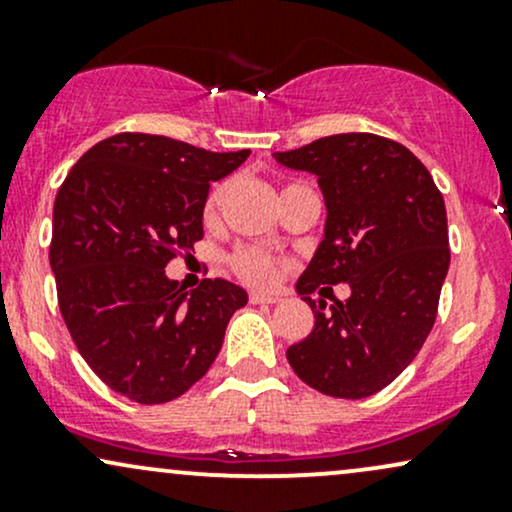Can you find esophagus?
Instances as JSON below:
<instances>
[{
    "mask_svg": "<svg viewBox=\"0 0 512 512\" xmlns=\"http://www.w3.org/2000/svg\"><path fill=\"white\" fill-rule=\"evenodd\" d=\"M281 298L276 293H260V291H252L250 293V303L260 305V303H279Z\"/></svg>",
    "mask_w": 512,
    "mask_h": 512,
    "instance_id": "34e87169",
    "label": "esophagus"
}]
</instances>
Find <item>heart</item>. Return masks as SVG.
<instances>
[{"mask_svg":"<svg viewBox=\"0 0 512 512\" xmlns=\"http://www.w3.org/2000/svg\"><path fill=\"white\" fill-rule=\"evenodd\" d=\"M289 187H293V185H289ZM223 197H226V185L214 187V190L209 192L207 204H204V216H207V219H214V216L219 214ZM231 267H233V272L240 276V279H245L248 284H257V286L269 284L276 274L274 260L260 248H238L231 255Z\"/></svg>","mask_w":512,"mask_h":512,"instance_id":"obj_1","label":"heart"}]
</instances>
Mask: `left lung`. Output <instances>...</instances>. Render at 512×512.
<instances>
[{
	"instance_id": "1",
	"label": "left lung",
	"mask_w": 512,
	"mask_h": 512,
	"mask_svg": "<svg viewBox=\"0 0 512 512\" xmlns=\"http://www.w3.org/2000/svg\"><path fill=\"white\" fill-rule=\"evenodd\" d=\"M272 156L313 173L327 209L325 236L296 281L315 327L286 358L322 395H375L414 361L436 322L450 267L443 195L407 146L378 134H332ZM334 283H349L352 296L325 314L309 293Z\"/></svg>"
}]
</instances>
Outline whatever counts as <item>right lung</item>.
<instances>
[{
	"instance_id": "1",
	"label": "right lung",
	"mask_w": 512,
	"mask_h": 512,
	"mask_svg": "<svg viewBox=\"0 0 512 512\" xmlns=\"http://www.w3.org/2000/svg\"><path fill=\"white\" fill-rule=\"evenodd\" d=\"M248 156L125 132L69 170L52 211L50 267L64 325L110 390L139 404L170 402L219 356L248 293L226 279L185 291L166 264L204 236L211 182Z\"/></svg>"
}]
</instances>
